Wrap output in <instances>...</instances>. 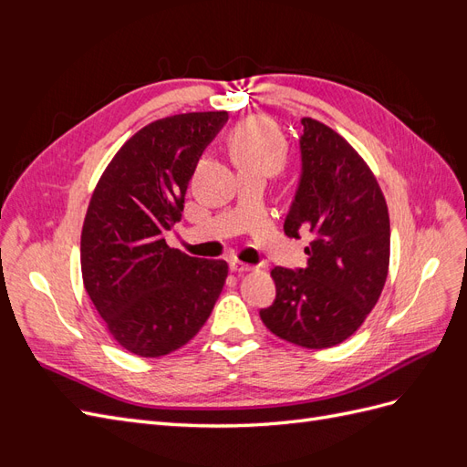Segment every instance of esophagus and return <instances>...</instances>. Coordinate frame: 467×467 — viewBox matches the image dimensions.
Masks as SVG:
<instances>
[{
	"instance_id": "1",
	"label": "esophagus",
	"mask_w": 467,
	"mask_h": 467,
	"mask_svg": "<svg viewBox=\"0 0 467 467\" xmlns=\"http://www.w3.org/2000/svg\"><path fill=\"white\" fill-rule=\"evenodd\" d=\"M251 265H245V263H242V261H232L230 263V271L232 273H237V275H242V273H247V271H251Z\"/></svg>"
}]
</instances>
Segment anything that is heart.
<instances>
[{
	"mask_svg": "<svg viewBox=\"0 0 467 467\" xmlns=\"http://www.w3.org/2000/svg\"><path fill=\"white\" fill-rule=\"evenodd\" d=\"M230 148L242 171L261 169L271 175L286 161L285 138L265 119H249L239 124L230 138Z\"/></svg>",
	"mask_w": 467,
	"mask_h": 467,
	"instance_id": "obj_1",
	"label": "heart"
}]
</instances>
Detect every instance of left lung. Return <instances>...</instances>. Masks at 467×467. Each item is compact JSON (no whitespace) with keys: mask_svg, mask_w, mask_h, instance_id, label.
Returning <instances> with one entry per match:
<instances>
[{"mask_svg":"<svg viewBox=\"0 0 467 467\" xmlns=\"http://www.w3.org/2000/svg\"><path fill=\"white\" fill-rule=\"evenodd\" d=\"M302 124L285 234L309 237L307 265L273 268L276 298L259 316L288 343L327 348L360 327L384 290L389 216L376 177L347 140L314 119Z\"/></svg>","mask_w":467,"mask_h":467,"instance_id":"obj_1","label":"left lung"}]
</instances>
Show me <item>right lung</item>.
Segmentation results:
<instances>
[{
  "label": "right lung",
  "mask_w": 467,
  "mask_h": 467,
  "mask_svg": "<svg viewBox=\"0 0 467 467\" xmlns=\"http://www.w3.org/2000/svg\"><path fill=\"white\" fill-rule=\"evenodd\" d=\"M228 112L155 120L126 142L99 179L81 230L83 285L119 345L163 357L187 345L212 314L228 263L165 244L206 146Z\"/></svg>",
  "instance_id": "right-lung-1"
}]
</instances>
